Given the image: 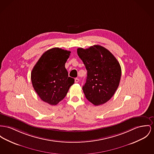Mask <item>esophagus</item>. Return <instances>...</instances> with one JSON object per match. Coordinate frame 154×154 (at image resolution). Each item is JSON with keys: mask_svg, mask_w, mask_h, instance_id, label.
<instances>
[{"mask_svg": "<svg viewBox=\"0 0 154 154\" xmlns=\"http://www.w3.org/2000/svg\"><path fill=\"white\" fill-rule=\"evenodd\" d=\"M79 79L78 78H75V83H78V82H79Z\"/></svg>", "mask_w": 154, "mask_h": 154, "instance_id": "1", "label": "esophagus"}]
</instances>
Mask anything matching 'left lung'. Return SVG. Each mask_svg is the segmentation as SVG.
<instances>
[{"instance_id":"left-lung-1","label":"left lung","mask_w":154,"mask_h":154,"mask_svg":"<svg viewBox=\"0 0 154 154\" xmlns=\"http://www.w3.org/2000/svg\"><path fill=\"white\" fill-rule=\"evenodd\" d=\"M77 52L88 71L82 87L86 98L95 106L107 102L120 83L122 69L119 62L108 50L98 45L87 49L79 48Z\"/></svg>"}]
</instances>
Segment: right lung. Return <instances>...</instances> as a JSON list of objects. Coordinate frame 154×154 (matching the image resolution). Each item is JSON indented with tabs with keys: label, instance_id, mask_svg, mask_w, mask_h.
Returning a JSON list of instances; mask_svg holds the SVG:
<instances>
[{
	"label": "right lung",
	"instance_id": "right-lung-1",
	"mask_svg": "<svg viewBox=\"0 0 154 154\" xmlns=\"http://www.w3.org/2000/svg\"><path fill=\"white\" fill-rule=\"evenodd\" d=\"M71 52L53 48L45 52L31 73L32 86L41 100L56 105L66 96L74 79L68 77L65 64Z\"/></svg>",
	"mask_w": 154,
	"mask_h": 154
}]
</instances>
